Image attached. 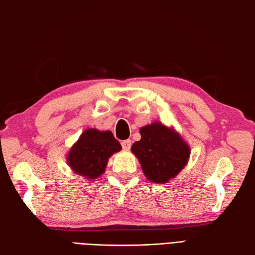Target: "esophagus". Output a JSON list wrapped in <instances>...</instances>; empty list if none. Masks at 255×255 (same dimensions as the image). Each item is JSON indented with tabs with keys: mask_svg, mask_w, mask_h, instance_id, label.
<instances>
[{
	"mask_svg": "<svg viewBox=\"0 0 255 255\" xmlns=\"http://www.w3.org/2000/svg\"><path fill=\"white\" fill-rule=\"evenodd\" d=\"M121 146H122V149L129 150V149H130V146H132V141H130L129 139L122 140V141H121Z\"/></svg>",
	"mask_w": 255,
	"mask_h": 255,
	"instance_id": "1",
	"label": "esophagus"
}]
</instances>
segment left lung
Here are the masks:
<instances>
[{
    "label": "left lung",
    "mask_w": 255,
    "mask_h": 255,
    "mask_svg": "<svg viewBox=\"0 0 255 255\" xmlns=\"http://www.w3.org/2000/svg\"><path fill=\"white\" fill-rule=\"evenodd\" d=\"M140 135L141 139L133 143L132 152L149 180L167 182L188 163L190 148L174 129L155 122L141 128Z\"/></svg>",
    "instance_id": "left-lung-1"
}]
</instances>
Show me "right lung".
Wrapping results in <instances>:
<instances>
[{"instance_id": "obj_1", "label": "right lung", "mask_w": 255, "mask_h": 255, "mask_svg": "<svg viewBox=\"0 0 255 255\" xmlns=\"http://www.w3.org/2000/svg\"><path fill=\"white\" fill-rule=\"evenodd\" d=\"M121 150L113 133L95 128L85 130L67 155V163L75 173L94 179L105 171L109 156Z\"/></svg>"}]
</instances>
